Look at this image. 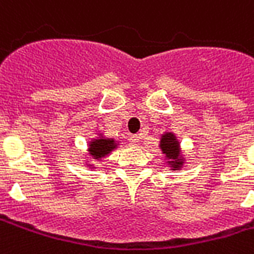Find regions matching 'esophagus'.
Here are the masks:
<instances>
[{
	"mask_svg": "<svg viewBox=\"0 0 254 254\" xmlns=\"http://www.w3.org/2000/svg\"><path fill=\"white\" fill-rule=\"evenodd\" d=\"M129 142H130L133 146H137V145L140 144V135H137V134H133L129 137Z\"/></svg>",
	"mask_w": 254,
	"mask_h": 254,
	"instance_id": "obj_1",
	"label": "esophagus"
}]
</instances>
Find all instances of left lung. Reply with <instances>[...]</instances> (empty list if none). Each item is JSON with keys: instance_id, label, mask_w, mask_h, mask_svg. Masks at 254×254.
Wrapping results in <instances>:
<instances>
[{"instance_id": "obj_1", "label": "left lung", "mask_w": 254, "mask_h": 254, "mask_svg": "<svg viewBox=\"0 0 254 254\" xmlns=\"http://www.w3.org/2000/svg\"><path fill=\"white\" fill-rule=\"evenodd\" d=\"M160 149L162 154H165L168 160V165H170L172 170H180L184 165V158L181 156V148H180V141L172 131H166L165 134L161 135L160 141Z\"/></svg>"}]
</instances>
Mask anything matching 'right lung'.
Listing matches in <instances>:
<instances>
[{"label":"right lung","instance_id":"1","mask_svg":"<svg viewBox=\"0 0 254 254\" xmlns=\"http://www.w3.org/2000/svg\"><path fill=\"white\" fill-rule=\"evenodd\" d=\"M117 145L119 144L114 138H108V137H104L102 134H100V137L93 138L89 142V154L94 160H101V158L106 157L110 152H113L114 149L117 148Z\"/></svg>","mask_w":254,"mask_h":254}]
</instances>
